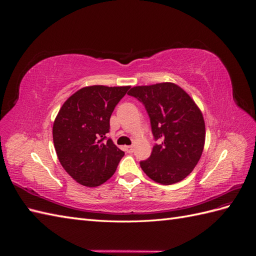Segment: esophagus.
Instances as JSON below:
<instances>
[{
  "mask_svg": "<svg viewBox=\"0 0 256 256\" xmlns=\"http://www.w3.org/2000/svg\"><path fill=\"white\" fill-rule=\"evenodd\" d=\"M125 150H126L127 152L131 154V152H134V147L132 145H130V146H125Z\"/></svg>",
  "mask_w": 256,
  "mask_h": 256,
  "instance_id": "1",
  "label": "esophagus"
}]
</instances>
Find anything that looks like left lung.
<instances>
[{"instance_id": "1", "label": "left lung", "mask_w": 256, "mask_h": 256, "mask_svg": "<svg viewBox=\"0 0 256 256\" xmlns=\"http://www.w3.org/2000/svg\"><path fill=\"white\" fill-rule=\"evenodd\" d=\"M129 96L136 98L150 116L154 144L148 159L140 161L144 173L161 184L187 177L202 156L205 122L196 102L174 83L136 86Z\"/></svg>"}]
</instances>
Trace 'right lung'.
Listing matches in <instances>:
<instances>
[{
  "label": "right lung",
  "instance_id": "obj_1",
  "mask_svg": "<svg viewBox=\"0 0 256 256\" xmlns=\"http://www.w3.org/2000/svg\"><path fill=\"white\" fill-rule=\"evenodd\" d=\"M130 86L83 88L69 97L53 124L62 166L76 182L97 187L114 174L124 152L106 138L115 106Z\"/></svg>",
  "mask_w": 256,
  "mask_h": 256
}]
</instances>
